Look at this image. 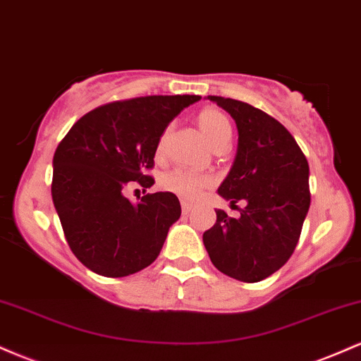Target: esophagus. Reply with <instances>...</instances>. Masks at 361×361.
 Wrapping results in <instances>:
<instances>
[{"label":"esophagus","instance_id":"1","mask_svg":"<svg viewBox=\"0 0 361 361\" xmlns=\"http://www.w3.org/2000/svg\"><path fill=\"white\" fill-rule=\"evenodd\" d=\"M193 209V204L192 202H188V200H181V210H183V214H188L190 210Z\"/></svg>","mask_w":361,"mask_h":361}]
</instances>
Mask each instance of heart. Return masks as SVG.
Listing matches in <instances>:
<instances>
[{
  "mask_svg": "<svg viewBox=\"0 0 361 361\" xmlns=\"http://www.w3.org/2000/svg\"><path fill=\"white\" fill-rule=\"evenodd\" d=\"M198 128L205 139L209 140L212 146H219V144L229 142L233 137V123H231L229 117L224 114L222 110L214 109V106H207V109L200 110L197 115ZM168 132L161 135L159 142L156 146V156H161L164 151V142H166ZM161 188L166 190L169 193H175L181 198H197L198 195L204 192L205 188L214 185V178L209 173L192 171V169L175 168L169 171L163 173L159 178Z\"/></svg>",
  "mask_w": 361,
  "mask_h": 361,
  "instance_id": "heart-1",
  "label": "heart"
}]
</instances>
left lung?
<instances>
[{
	"label": "left lung",
	"instance_id": "left-lung-1",
	"mask_svg": "<svg viewBox=\"0 0 361 361\" xmlns=\"http://www.w3.org/2000/svg\"><path fill=\"white\" fill-rule=\"evenodd\" d=\"M209 98L229 111L239 132L238 154L219 195L246 207L235 219L217 210L204 244L219 271L255 283L280 270L299 243L310 205L309 163L271 115L233 98Z\"/></svg>",
	"mask_w": 361,
	"mask_h": 361
}]
</instances>
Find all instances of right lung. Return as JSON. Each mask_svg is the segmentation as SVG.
I'll use <instances>...</instances> for the list:
<instances>
[{"label":"right lung","mask_w":361,"mask_h":361,"mask_svg":"<svg viewBox=\"0 0 361 361\" xmlns=\"http://www.w3.org/2000/svg\"><path fill=\"white\" fill-rule=\"evenodd\" d=\"M197 94H152L111 102L88 111L54 152L52 200L66 241L98 275L137 273L159 256L169 227L181 215L175 193L157 192L130 204L135 183L149 188L156 146L168 123Z\"/></svg>","instance_id":"right-lung-1"}]
</instances>
